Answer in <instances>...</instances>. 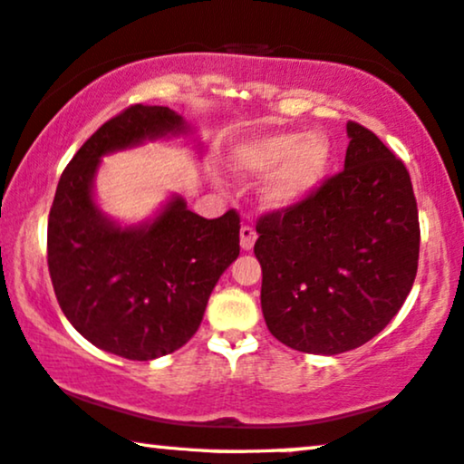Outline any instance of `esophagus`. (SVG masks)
Wrapping results in <instances>:
<instances>
[{"label":"esophagus","instance_id":"34e87169","mask_svg":"<svg viewBox=\"0 0 464 464\" xmlns=\"http://www.w3.org/2000/svg\"><path fill=\"white\" fill-rule=\"evenodd\" d=\"M255 242H256V231L252 228L250 225H244L239 228V246H242V250H252L255 248Z\"/></svg>","mask_w":464,"mask_h":464}]
</instances>
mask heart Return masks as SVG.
<instances>
[{
	"mask_svg": "<svg viewBox=\"0 0 464 464\" xmlns=\"http://www.w3.org/2000/svg\"><path fill=\"white\" fill-rule=\"evenodd\" d=\"M331 168V141L318 131L255 135L227 152V169L237 180L267 178L261 188V203L271 212H290L310 203L329 180Z\"/></svg>",
	"mask_w": 464,
	"mask_h": 464,
	"instance_id": "1",
	"label": "heart"
}]
</instances>
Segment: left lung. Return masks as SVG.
<instances>
[{"instance_id": "obj_1", "label": "left lung", "mask_w": 464, "mask_h": 464, "mask_svg": "<svg viewBox=\"0 0 464 464\" xmlns=\"http://www.w3.org/2000/svg\"><path fill=\"white\" fill-rule=\"evenodd\" d=\"M343 171L305 206L258 220L261 307L277 342L342 354L373 339L405 304L420 227L405 165L358 122Z\"/></svg>"}]
</instances>
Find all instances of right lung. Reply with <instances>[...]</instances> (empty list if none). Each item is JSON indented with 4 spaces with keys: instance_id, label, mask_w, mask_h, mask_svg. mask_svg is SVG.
I'll list each match as a JSON object with an SVG mask.
<instances>
[{
    "instance_id": "obj_1",
    "label": "right lung",
    "mask_w": 464,
    "mask_h": 464,
    "mask_svg": "<svg viewBox=\"0 0 464 464\" xmlns=\"http://www.w3.org/2000/svg\"><path fill=\"white\" fill-rule=\"evenodd\" d=\"M199 135L165 106H131L73 154L48 216V271L54 295L84 339L129 361L182 348L199 329L208 299L239 256V216L208 220L171 193L150 218L125 222L99 208L102 159L150 141Z\"/></svg>"
}]
</instances>
